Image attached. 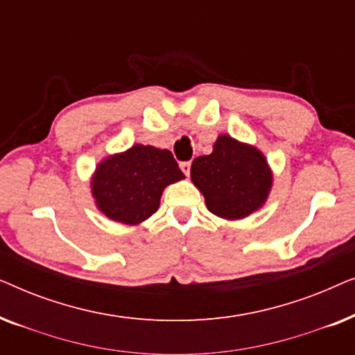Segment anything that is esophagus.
I'll return each mask as SVG.
<instances>
[{"label": "esophagus", "instance_id": "1", "mask_svg": "<svg viewBox=\"0 0 355 355\" xmlns=\"http://www.w3.org/2000/svg\"><path fill=\"white\" fill-rule=\"evenodd\" d=\"M181 171L189 178V174H191V163H189V162L181 163Z\"/></svg>", "mask_w": 355, "mask_h": 355}]
</instances>
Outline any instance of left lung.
<instances>
[{"instance_id":"8db88e82","label":"left lung","mask_w":355,"mask_h":355,"mask_svg":"<svg viewBox=\"0 0 355 355\" xmlns=\"http://www.w3.org/2000/svg\"><path fill=\"white\" fill-rule=\"evenodd\" d=\"M191 179L205 197L208 211L227 221L260 210L273 187L268 159L255 145L218 135L213 152L192 162Z\"/></svg>"}]
</instances>
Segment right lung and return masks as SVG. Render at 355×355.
<instances>
[{
	"label": "right lung",
	"mask_w": 355,
	"mask_h": 355,
	"mask_svg": "<svg viewBox=\"0 0 355 355\" xmlns=\"http://www.w3.org/2000/svg\"><path fill=\"white\" fill-rule=\"evenodd\" d=\"M184 178L169 150L137 144L96 164L90 192L106 218L137 226L158 210L164 189Z\"/></svg>",
	"instance_id": "obj_1"
}]
</instances>
